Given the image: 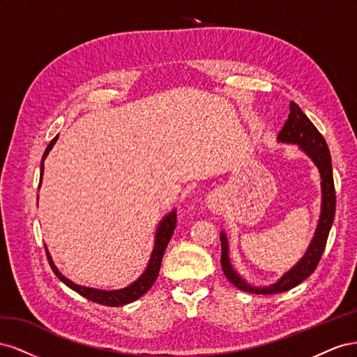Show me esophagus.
<instances>
[{
	"mask_svg": "<svg viewBox=\"0 0 357 357\" xmlns=\"http://www.w3.org/2000/svg\"><path fill=\"white\" fill-rule=\"evenodd\" d=\"M205 202H207V207L213 211L219 210L222 207V195L219 192H211L210 195L205 198Z\"/></svg>",
	"mask_w": 357,
	"mask_h": 357,
	"instance_id": "obj_1",
	"label": "esophagus"
}]
</instances>
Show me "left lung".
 Segmentation results:
<instances>
[{"label": "left lung", "mask_w": 357, "mask_h": 357, "mask_svg": "<svg viewBox=\"0 0 357 357\" xmlns=\"http://www.w3.org/2000/svg\"><path fill=\"white\" fill-rule=\"evenodd\" d=\"M290 113L286 123L283 125L282 131L278 134L280 142L291 143V144H299L301 149L314 160L320 171L321 177V214L320 220L317 225V229L314 234V238H312L307 253L304 257L286 273L282 278L278 280L275 284H271L268 287H253L247 284L244 280L234 271V268L229 262V255H228V240H226L225 234L220 235L222 241V257L220 264L223 274L229 282L238 287L240 290L248 291V294H256V295H273V294H282V291L294 289L295 286L301 284L305 278H308L314 269L317 268L320 257L323 255V250L326 247L328 235L331 231V226L333 222L335 215V204H337V198H335V186H333V176H332V160L328 144L325 138L317 131V128L312 125L310 119L302 113L299 105L295 102H290L289 105Z\"/></svg>", "instance_id": "left-lung-1"}]
</instances>
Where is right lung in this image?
I'll list each match as a JSON object with an SVG mask.
<instances>
[{
	"mask_svg": "<svg viewBox=\"0 0 357 357\" xmlns=\"http://www.w3.org/2000/svg\"><path fill=\"white\" fill-rule=\"evenodd\" d=\"M56 139H58V135L53 138L52 142H50V144L47 146L45 155H43V160L46 159V156L50 152V149L53 147V144L56 143ZM43 160H41V172H40L41 177H43V171H45V164H43ZM41 177H40V185H41ZM40 185H38V188H40ZM176 223H177V214H176V211H171L168 215H165L164 220L160 222L159 228H158L155 248H153V252H152V257H150L146 271L143 273L142 277L137 280V282H134L131 286H128V287L121 289V290H109V291H105V290H98V289H91V287L79 286V284L70 282V280L63 277L58 271V268L53 265L52 257H50L47 248H46L47 261L50 264V268L53 269V273L56 274V277L61 280V282L66 283L70 289H73L74 291H77V294H80L86 299L93 301V302H96V304L107 305V307H121V305L129 304V302L138 299L139 296H143L146 291L150 287H152L153 283L156 282V278L159 275L160 264H162V257H164L165 248H167V245H168V243L171 240L172 234H174Z\"/></svg>",
	"mask_w": 357,
	"mask_h": 357,
	"instance_id": "add662e5",
	"label": "right lung"
}]
</instances>
